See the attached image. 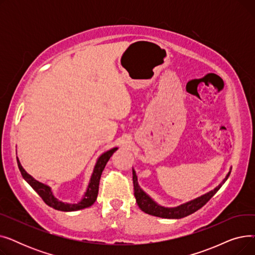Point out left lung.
Masks as SVG:
<instances>
[{
	"instance_id": "1",
	"label": "left lung",
	"mask_w": 255,
	"mask_h": 255,
	"mask_svg": "<svg viewBox=\"0 0 255 255\" xmlns=\"http://www.w3.org/2000/svg\"><path fill=\"white\" fill-rule=\"evenodd\" d=\"M231 170L227 172V175L225 178L222 180V182L216 186L215 188L210 190L209 192L200 195L196 198H193L189 202H186L184 204H181L177 207H163L161 205H159L156 203L155 200L149 195L146 194L141 188L138 184L137 181V176L135 170L132 168V177H133V186H134V196L136 198V203L137 206L141 211L144 213L149 214V215L160 217V218H166V219H181L186 216L190 215V214L196 212L202 207H204L209 200L215 195V193L221 188V186L226 182V180L229 179L231 175Z\"/></svg>"
}]
</instances>
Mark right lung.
Wrapping results in <instances>:
<instances>
[{
	"mask_svg": "<svg viewBox=\"0 0 255 255\" xmlns=\"http://www.w3.org/2000/svg\"><path fill=\"white\" fill-rule=\"evenodd\" d=\"M118 149H119L118 146H116V148H113L109 151L102 153L97 158L95 166H94L93 172H92L88 187H87V190L84 193L82 199H80L79 202L76 203V204H69V203L61 202V200H59L55 195H53V192H52L51 188L48 185L37 181L36 179H34L31 175H29V173L24 170V168L20 164V161H19L18 158H17V164H18V168L21 172V176L24 179V181L28 183L32 187V188L39 194V196L43 199V202L47 206H49L53 209H56L58 211L73 212V211H78V210L89 208L96 202L97 195H98L99 182H100V178H101V173H102L107 161H109L110 158L112 157V155Z\"/></svg>",
	"mask_w": 255,
	"mask_h": 255,
	"instance_id": "add662e5",
	"label": "right lung"
}]
</instances>
